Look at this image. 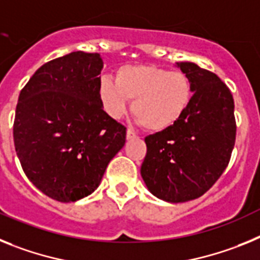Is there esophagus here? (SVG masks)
<instances>
[{
  "mask_svg": "<svg viewBox=\"0 0 260 260\" xmlns=\"http://www.w3.org/2000/svg\"><path fill=\"white\" fill-rule=\"evenodd\" d=\"M133 139H136V133L133 132V131L128 129L127 131V140H133Z\"/></svg>",
  "mask_w": 260,
  "mask_h": 260,
  "instance_id": "obj_1",
  "label": "esophagus"
}]
</instances>
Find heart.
Instances as JSON below:
<instances>
[{"instance_id":"obj_1","label":"heart","mask_w":260,"mask_h":260,"mask_svg":"<svg viewBox=\"0 0 260 260\" xmlns=\"http://www.w3.org/2000/svg\"><path fill=\"white\" fill-rule=\"evenodd\" d=\"M98 95L103 110L120 119L132 102V114L150 132L173 127L183 116L192 99V86L186 74L155 65H124L115 81L102 77Z\"/></svg>"}]
</instances>
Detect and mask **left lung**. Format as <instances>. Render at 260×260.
<instances>
[{
    "instance_id": "8db88e82",
    "label": "left lung",
    "mask_w": 260,
    "mask_h": 260,
    "mask_svg": "<svg viewBox=\"0 0 260 260\" xmlns=\"http://www.w3.org/2000/svg\"><path fill=\"white\" fill-rule=\"evenodd\" d=\"M192 86V99L173 127L145 137L141 177L155 198L184 203L204 195L224 173L236 143L234 99L214 73L177 62Z\"/></svg>"
}]
</instances>
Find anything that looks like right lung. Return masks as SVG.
Segmentation results:
<instances>
[{
  "label": "right lung",
  "instance_id": "add662e5",
  "mask_svg": "<svg viewBox=\"0 0 260 260\" xmlns=\"http://www.w3.org/2000/svg\"><path fill=\"white\" fill-rule=\"evenodd\" d=\"M102 68L99 53L72 52L42 65L18 98L15 152L31 183L57 202L94 192L125 144V127L99 99Z\"/></svg>",
  "mask_w": 260,
  "mask_h": 260
}]
</instances>
